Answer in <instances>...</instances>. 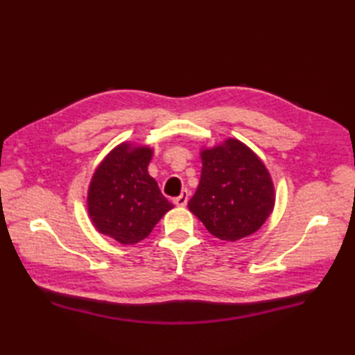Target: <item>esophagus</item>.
<instances>
[{"instance_id": "1", "label": "esophagus", "mask_w": 355, "mask_h": 355, "mask_svg": "<svg viewBox=\"0 0 355 355\" xmlns=\"http://www.w3.org/2000/svg\"><path fill=\"white\" fill-rule=\"evenodd\" d=\"M187 200H189V191H183L182 195H178L177 198H173V202H175L178 207H184L187 205Z\"/></svg>"}]
</instances>
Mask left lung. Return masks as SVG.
I'll use <instances>...</instances> for the list:
<instances>
[{
    "label": "left lung",
    "mask_w": 355,
    "mask_h": 355,
    "mask_svg": "<svg viewBox=\"0 0 355 355\" xmlns=\"http://www.w3.org/2000/svg\"><path fill=\"white\" fill-rule=\"evenodd\" d=\"M198 189L187 202L215 238L238 241L252 235L275 207V186L266 164L236 139L201 149Z\"/></svg>",
    "instance_id": "left-lung-1"
}]
</instances>
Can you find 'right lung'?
<instances>
[{"instance_id": "obj_1", "label": "right lung", "mask_w": 355, "mask_h": 355, "mask_svg": "<svg viewBox=\"0 0 355 355\" xmlns=\"http://www.w3.org/2000/svg\"><path fill=\"white\" fill-rule=\"evenodd\" d=\"M153 149L123 141L103 158L88 187L87 207L93 225L117 243L145 239L173 207L148 173Z\"/></svg>"}]
</instances>
